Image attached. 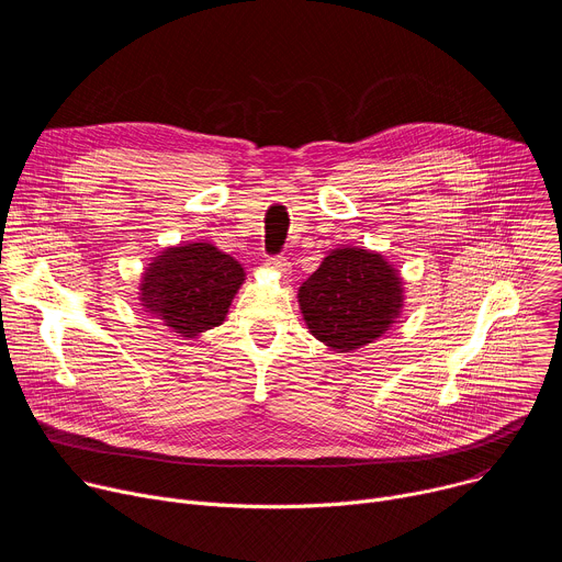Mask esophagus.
<instances>
[{"label": "esophagus", "mask_w": 562, "mask_h": 562, "mask_svg": "<svg viewBox=\"0 0 562 562\" xmlns=\"http://www.w3.org/2000/svg\"><path fill=\"white\" fill-rule=\"evenodd\" d=\"M267 267L280 276H289L291 273V265L284 260V258H269L267 260Z\"/></svg>", "instance_id": "34e87169"}]
</instances>
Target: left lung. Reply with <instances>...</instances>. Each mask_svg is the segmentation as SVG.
<instances>
[{"instance_id": "8db88e82", "label": "left lung", "mask_w": 562, "mask_h": 562, "mask_svg": "<svg viewBox=\"0 0 562 562\" xmlns=\"http://www.w3.org/2000/svg\"><path fill=\"white\" fill-rule=\"evenodd\" d=\"M297 304L315 340L338 353H351L397 323L405 306V282L382 254L342 245L302 282Z\"/></svg>"}]
</instances>
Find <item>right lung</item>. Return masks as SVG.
I'll return each instance as SVG.
<instances>
[{
    "label": "right lung",
    "mask_w": 562,
    "mask_h": 562,
    "mask_svg": "<svg viewBox=\"0 0 562 562\" xmlns=\"http://www.w3.org/2000/svg\"><path fill=\"white\" fill-rule=\"evenodd\" d=\"M247 271L206 239L159 251L139 278V306L180 338L220 327Z\"/></svg>",
    "instance_id": "1"
}]
</instances>
